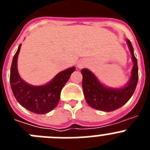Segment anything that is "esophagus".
I'll use <instances>...</instances> for the list:
<instances>
[{
	"label": "esophagus",
	"instance_id": "1",
	"mask_svg": "<svg viewBox=\"0 0 150 150\" xmlns=\"http://www.w3.org/2000/svg\"><path fill=\"white\" fill-rule=\"evenodd\" d=\"M78 67H79V68H81V67H83V64H82L81 63H79V64H78Z\"/></svg>",
	"mask_w": 150,
	"mask_h": 150
}]
</instances>
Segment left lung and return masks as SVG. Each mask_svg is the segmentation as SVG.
Returning a JSON list of instances; mask_svg holds the SVG:
<instances>
[{
    "mask_svg": "<svg viewBox=\"0 0 150 150\" xmlns=\"http://www.w3.org/2000/svg\"><path fill=\"white\" fill-rule=\"evenodd\" d=\"M132 55L134 66L132 76L125 87L117 89L107 88L100 84L95 76L87 69L81 71L83 74V89L86 100L88 105L99 110H115L126 104L134 94L138 82L137 61L134 54V49L129 40H127Z\"/></svg>",
    "mask_w": 150,
    "mask_h": 150,
    "instance_id": "left-lung-1",
    "label": "left lung"
}]
</instances>
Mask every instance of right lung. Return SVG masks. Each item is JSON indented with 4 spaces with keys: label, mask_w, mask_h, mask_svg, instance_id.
Returning <instances> with one entry per match:
<instances>
[{
    "label": "right lung",
    "mask_w": 150,
    "mask_h": 150,
    "mask_svg": "<svg viewBox=\"0 0 150 150\" xmlns=\"http://www.w3.org/2000/svg\"><path fill=\"white\" fill-rule=\"evenodd\" d=\"M21 44L13 56L10 69V83L17 101L30 112L45 114L53 110L60 99L61 91L69 79L75 67L62 71L50 83L41 86H33L21 79L17 71V59Z\"/></svg>",
    "instance_id": "add662e5"
}]
</instances>
